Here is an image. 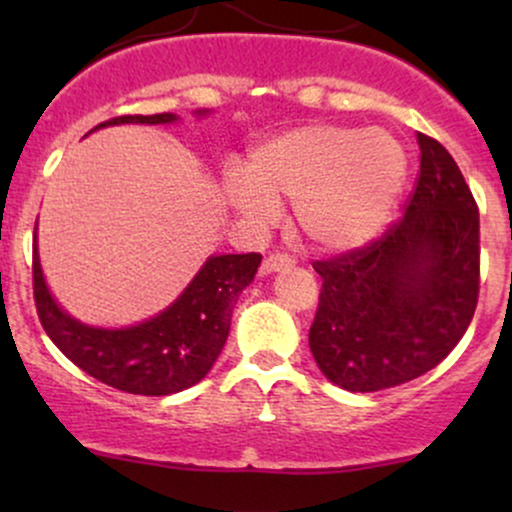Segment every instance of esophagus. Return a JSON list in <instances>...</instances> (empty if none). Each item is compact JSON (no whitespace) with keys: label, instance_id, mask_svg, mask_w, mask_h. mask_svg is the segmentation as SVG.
<instances>
[{"label":"esophagus","instance_id":"1","mask_svg":"<svg viewBox=\"0 0 512 512\" xmlns=\"http://www.w3.org/2000/svg\"><path fill=\"white\" fill-rule=\"evenodd\" d=\"M296 260L289 255V252H272L269 257H264L262 262V272L264 274H272V272H279V269H286V267H293Z\"/></svg>","mask_w":512,"mask_h":512}]
</instances>
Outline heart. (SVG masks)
<instances>
[{
    "instance_id": "heart-1",
    "label": "heart",
    "mask_w": 512,
    "mask_h": 512,
    "mask_svg": "<svg viewBox=\"0 0 512 512\" xmlns=\"http://www.w3.org/2000/svg\"><path fill=\"white\" fill-rule=\"evenodd\" d=\"M226 197L250 223L293 202V226L322 252L366 245L390 221L407 182V151L383 129L308 125L255 149Z\"/></svg>"
}]
</instances>
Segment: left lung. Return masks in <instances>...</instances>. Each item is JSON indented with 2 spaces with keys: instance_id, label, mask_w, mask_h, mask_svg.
<instances>
[{
  "instance_id": "obj_1",
  "label": "left lung",
  "mask_w": 512,
  "mask_h": 512,
  "mask_svg": "<svg viewBox=\"0 0 512 512\" xmlns=\"http://www.w3.org/2000/svg\"><path fill=\"white\" fill-rule=\"evenodd\" d=\"M421 168L383 236L313 262L322 289L310 351L334 385L378 392L455 349L479 301V207L455 158L416 134Z\"/></svg>"
}]
</instances>
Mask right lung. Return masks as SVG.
Returning <instances> with one entry per match:
<instances>
[{
	"mask_svg": "<svg viewBox=\"0 0 512 512\" xmlns=\"http://www.w3.org/2000/svg\"><path fill=\"white\" fill-rule=\"evenodd\" d=\"M173 120H178L173 113L120 115L98 127ZM260 260V252L209 257L161 315L127 330H98L76 322L52 301L33 245V301L43 330L74 366L129 395L163 397L199 383L214 366L231 330L233 305L255 279Z\"/></svg>",
	"mask_w": 512,
	"mask_h": 512,
	"instance_id": "right-lung-1",
	"label": "right lung"
}]
</instances>
